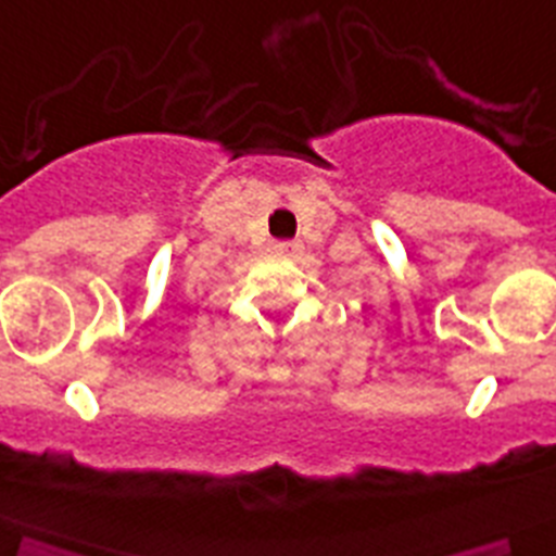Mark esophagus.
<instances>
[{
    "instance_id": "1",
    "label": "esophagus",
    "mask_w": 556,
    "mask_h": 556,
    "mask_svg": "<svg viewBox=\"0 0 556 556\" xmlns=\"http://www.w3.org/2000/svg\"><path fill=\"white\" fill-rule=\"evenodd\" d=\"M273 248L278 253H298L300 248H303V242H298V240H275Z\"/></svg>"
}]
</instances>
